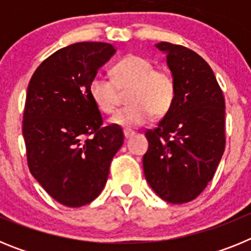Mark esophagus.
Segmentation results:
<instances>
[{"instance_id":"1","label":"esophagus","mask_w":251,"mask_h":251,"mask_svg":"<svg viewBox=\"0 0 251 251\" xmlns=\"http://www.w3.org/2000/svg\"><path fill=\"white\" fill-rule=\"evenodd\" d=\"M123 133H124V138L126 139H129L134 136V132H133V130H124Z\"/></svg>"}]
</instances>
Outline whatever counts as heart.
<instances>
[{
	"label": "heart",
	"instance_id": "heart-1",
	"mask_svg": "<svg viewBox=\"0 0 251 251\" xmlns=\"http://www.w3.org/2000/svg\"><path fill=\"white\" fill-rule=\"evenodd\" d=\"M113 79L95 75L89 84V95L100 112L110 114L127 92L129 105L118 110L110 124L124 129L141 127L153 114L162 117L175 101L176 83L168 72L154 68L152 61L139 55H128L112 69Z\"/></svg>",
	"mask_w": 251,
	"mask_h": 251
}]
</instances>
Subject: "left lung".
Returning a JSON list of instances; mask_svg holds the SVG:
<instances>
[{"label":"left lung","mask_w":251,"mask_h":251,"mask_svg":"<svg viewBox=\"0 0 251 251\" xmlns=\"http://www.w3.org/2000/svg\"><path fill=\"white\" fill-rule=\"evenodd\" d=\"M165 52L176 83L171 109L147 130L143 171L148 185L170 203L196 199L214 177L225 150V99L212 69L195 51L170 43Z\"/></svg>","instance_id":"left-lung-1"}]
</instances>
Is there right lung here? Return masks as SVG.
I'll return each instance as SVG.
<instances>
[{
  "label": "right lung",
  "instance_id": "obj_1",
  "mask_svg": "<svg viewBox=\"0 0 251 251\" xmlns=\"http://www.w3.org/2000/svg\"><path fill=\"white\" fill-rule=\"evenodd\" d=\"M105 43L60 49L36 69L26 93L22 134L31 175L57 202L80 207L99 196L124 141L121 127H101L89 84L115 54Z\"/></svg>",
  "mask_w": 251,
  "mask_h": 251
}]
</instances>
